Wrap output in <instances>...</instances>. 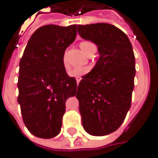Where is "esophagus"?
I'll list each match as a JSON object with an SVG mask.
<instances>
[{
    "instance_id": "34e87169",
    "label": "esophagus",
    "mask_w": 158,
    "mask_h": 158,
    "mask_svg": "<svg viewBox=\"0 0 158 158\" xmlns=\"http://www.w3.org/2000/svg\"><path fill=\"white\" fill-rule=\"evenodd\" d=\"M81 79H82V78H80V77H77V78H76V83H77V84L80 83Z\"/></svg>"
}]
</instances>
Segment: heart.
I'll list each match as a JSON object with an SVG mask.
<instances>
[{
  "label": "heart",
  "instance_id": "b5f03b06",
  "mask_svg": "<svg viewBox=\"0 0 158 158\" xmlns=\"http://www.w3.org/2000/svg\"><path fill=\"white\" fill-rule=\"evenodd\" d=\"M80 48L82 49V51H83L85 54H87V55H89L90 54V52L93 50V49H96V47H95V45L91 43V42H87V41H85V42H82L81 44H80ZM63 65H64V67L67 69L68 68V65H67V63L66 62V59H63ZM90 67H77V68H74V69H72V70H70L69 71V73H68V75H70V76H72V77H80V78H82L81 76H83V75H86V74H88L89 72H90Z\"/></svg>",
  "mask_w": 158,
  "mask_h": 158
}]
</instances>
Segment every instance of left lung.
Here are the masks:
<instances>
[{
	"label": "left lung",
	"instance_id": "8db88e82",
	"mask_svg": "<svg viewBox=\"0 0 158 158\" xmlns=\"http://www.w3.org/2000/svg\"><path fill=\"white\" fill-rule=\"evenodd\" d=\"M80 36L97 44L95 67L78 84L76 98L84 130L93 136L116 131L125 119L134 88L135 58L127 35L106 23L78 25Z\"/></svg>",
	"mask_w": 158,
	"mask_h": 158
}]
</instances>
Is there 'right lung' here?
Here are the masks:
<instances>
[{
    "instance_id": "right-lung-1",
    "label": "right lung",
    "mask_w": 158,
    "mask_h": 158,
    "mask_svg": "<svg viewBox=\"0 0 158 158\" xmlns=\"http://www.w3.org/2000/svg\"><path fill=\"white\" fill-rule=\"evenodd\" d=\"M75 37L76 25L44 26L32 35L20 59L18 102L24 123L36 137L59 134L66 101L76 93V80L63 65L65 51Z\"/></svg>"
}]
</instances>
